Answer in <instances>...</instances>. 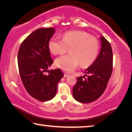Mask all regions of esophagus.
Instances as JSON below:
<instances>
[{
    "mask_svg": "<svg viewBox=\"0 0 132 132\" xmlns=\"http://www.w3.org/2000/svg\"><path fill=\"white\" fill-rule=\"evenodd\" d=\"M68 76H69V75L67 74V73H64V77H68Z\"/></svg>",
    "mask_w": 132,
    "mask_h": 132,
    "instance_id": "1",
    "label": "esophagus"
}]
</instances>
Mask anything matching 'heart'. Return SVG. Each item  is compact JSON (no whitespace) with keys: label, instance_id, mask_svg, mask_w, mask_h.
Here are the masks:
<instances>
[{"label":"heart","instance_id":"b5f03b06","mask_svg":"<svg viewBox=\"0 0 132 132\" xmlns=\"http://www.w3.org/2000/svg\"><path fill=\"white\" fill-rule=\"evenodd\" d=\"M48 47L53 55H63L70 49V54L55 60V65L67 72H71L80 63L83 68L91 66L97 59L100 50L98 40L90 34L81 31H68L62 39L52 37Z\"/></svg>","mask_w":132,"mask_h":132}]
</instances>
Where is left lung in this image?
I'll use <instances>...</instances> for the list:
<instances>
[{"label": "left lung", "instance_id": "obj_1", "mask_svg": "<svg viewBox=\"0 0 132 132\" xmlns=\"http://www.w3.org/2000/svg\"><path fill=\"white\" fill-rule=\"evenodd\" d=\"M101 49L95 62L85 71L88 75L77 77L73 88V96L81 103H90L97 100L106 88L113 69L111 45L104 37H100ZM85 78V79H83Z\"/></svg>", "mask_w": 132, "mask_h": 132}]
</instances>
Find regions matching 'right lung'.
I'll return each instance as SVG.
<instances>
[{
    "label": "right lung",
    "mask_w": 132,
    "mask_h": 132,
    "mask_svg": "<svg viewBox=\"0 0 132 132\" xmlns=\"http://www.w3.org/2000/svg\"><path fill=\"white\" fill-rule=\"evenodd\" d=\"M55 32L53 28L34 31L21 44L17 55L20 76L26 90L40 101L55 97L57 85L63 76L61 69L48 70L53 62L48 42ZM49 72L48 75L44 73Z\"/></svg>",
    "instance_id": "add662e5"
}]
</instances>
